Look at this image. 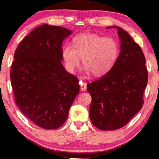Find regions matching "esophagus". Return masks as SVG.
I'll list each match as a JSON object with an SVG mask.
<instances>
[{
    "label": "esophagus",
    "instance_id": "34e87169",
    "mask_svg": "<svg viewBox=\"0 0 159 159\" xmlns=\"http://www.w3.org/2000/svg\"><path fill=\"white\" fill-rule=\"evenodd\" d=\"M80 90H81V91H85L87 90V85L85 82L80 81Z\"/></svg>",
    "mask_w": 159,
    "mask_h": 159
}]
</instances>
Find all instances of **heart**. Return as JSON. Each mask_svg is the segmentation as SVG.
<instances>
[{
  "instance_id": "heart-1",
  "label": "heart",
  "mask_w": 159,
  "mask_h": 159,
  "mask_svg": "<svg viewBox=\"0 0 159 159\" xmlns=\"http://www.w3.org/2000/svg\"><path fill=\"white\" fill-rule=\"evenodd\" d=\"M73 46L65 45L61 54L66 70L74 73L83 58L87 72L95 77L107 74L119 55L118 43L112 38H103L93 33L81 34L73 38Z\"/></svg>"
}]
</instances>
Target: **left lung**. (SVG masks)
<instances>
[{
	"label": "left lung",
	"mask_w": 159,
	"mask_h": 159,
	"mask_svg": "<svg viewBox=\"0 0 159 159\" xmlns=\"http://www.w3.org/2000/svg\"><path fill=\"white\" fill-rule=\"evenodd\" d=\"M116 28L121 41L114 66L100 79L88 83L92 97L90 119L101 130H114L127 125L143 107L148 70L142 49L127 32Z\"/></svg>",
	"instance_id": "left-lung-1"
}]
</instances>
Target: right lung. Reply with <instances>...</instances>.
Returning <instances> with one entry per match:
<instances>
[{
  "label": "right lung",
  "mask_w": 159,
  "mask_h": 159,
  "mask_svg": "<svg viewBox=\"0 0 159 159\" xmlns=\"http://www.w3.org/2000/svg\"><path fill=\"white\" fill-rule=\"evenodd\" d=\"M71 30L45 24L21 41L14 53L10 78L15 102L39 127L59 128L80 91L78 78L65 70L63 40Z\"/></svg>",
  "instance_id": "right-lung-1"
}]
</instances>
